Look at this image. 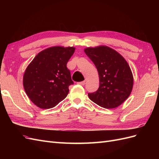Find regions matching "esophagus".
Listing matches in <instances>:
<instances>
[{
	"mask_svg": "<svg viewBox=\"0 0 159 159\" xmlns=\"http://www.w3.org/2000/svg\"><path fill=\"white\" fill-rule=\"evenodd\" d=\"M78 84L81 85H84L85 84V81H80V82H78Z\"/></svg>",
	"mask_w": 159,
	"mask_h": 159,
	"instance_id": "obj_1",
	"label": "esophagus"
}]
</instances>
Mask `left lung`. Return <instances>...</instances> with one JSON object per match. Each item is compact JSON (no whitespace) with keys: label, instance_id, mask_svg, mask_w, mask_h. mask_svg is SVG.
I'll list each match as a JSON object with an SVG mask.
<instances>
[{"label":"left lung","instance_id":"1","mask_svg":"<svg viewBox=\"0 0 159 159\" xmlns=\"http://www.w3.org/2000/svg\"><path fill=\"white\" fill-rule=\"evenodd\" d=\"M84 52L93 62L99 77V87L88 93L89 98L105 109L117 107L129 98L133 86V74L127 61L105 46L88 48Z\"/></svg>","mask_w":159,"mask_h":159}]
</instances>
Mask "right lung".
<instances>
[{
	"label": "right lung",
	"instance_id": "right-lung-1",
	"mask_svg": "<svg viewBox=\"0 0 159 159\" xmlns=\"http://www.w3.org/2000/svg\"><path fill=\"white\" fill-rule=\"evenodd\" d=\"M75 48L50 47L41 51L28 66L23 86L32 102L41 109L55 107L69 93L74 84L67 63Z\"/></svg>",
	"mask_w": 159,
	"mask_h": 159
}]
</instances>
